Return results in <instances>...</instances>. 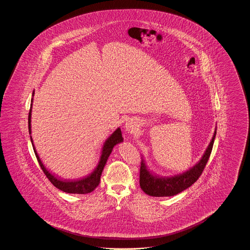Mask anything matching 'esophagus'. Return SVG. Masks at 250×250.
Here are the masks:
<instances>
[{
  "label": "esophagus",
  "instance_id": "esophagus-1",
  "mask_svg": "<svg viewBox=\"0 0 250 250\" xmlns=\"http://www.w3.org/2000/svg\"><path fill=\"white\" fill-rule=\"evenodd\" d=\"M124 128H125V131L126 134L131 135V134L135 133V131L137 129V124H136V122L133 121V120H128V121L125 124Z\"/></svg>",
  "mask_w": 250,
  "mask_h": 250
}]
</instances>
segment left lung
<instances>
[{
	"instance_id": "8db88e82",
	"label": "left lung",
	"mask_w": 250,
	"mask_h": 250,
	"mask_svg": "<svg viewBox=\"0 0 250 250\" xmlns=\"http://www.w3.org/2000/svg\"><path fill=\"white\" fill-rule=\"evenodd\" d=\"M215 134L216 128L202 158L189 169L173 176L156 175L150 170L143 156L140 172V186L143 192L153 197H170L177 195L191 187L201 176L204 167L207 164L214 145Z\"/></svg>"
}]
</instances>
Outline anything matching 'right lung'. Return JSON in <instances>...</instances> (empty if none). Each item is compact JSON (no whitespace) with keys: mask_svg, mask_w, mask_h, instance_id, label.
<instances>
[{"mask_svg":"<svg viewBox=\"0 0 250 250\" xmlns=\"http://www.w3.org/2000/svg\"><path fill=\"white\" fill-rule=\"evenodd\" d=\"M35 95V91L33 92V97ZM32 97L31 100V107H30V112H29V117H28V124H29V133L32 134V126H31V122H32V108H33V100L34 98ZM31 142L32 145L36 154V158L38 160V163L41 167L42 170L44 171V173L46 174V176L48 177V180L52 183V185L57 188L60 190L63 191L65 193H70V194H87L90 193L92 191L95 189V188L98 187L99 183H100V177L102 174V171L104 169V167L107 163L108 156L111 154L112 149L114 148V146L116 144L123 143L124 142V138L122 137V131L121 128L118 127L116 130L114 131L107 140L105 141V143H103L102 149H101V153L99 156V160L97 162V165L94 168V170L85 175L83 178L78 179H61L58 176H56L54 173H51L48 168L45 167V165L42 163L39 155L36 152V147L34 144L33 138L31 136Z\"/></svg>","mask_w":250,"mask_h":250,"instance_id":"obj_1","label":"right lung"}]
</instances>
